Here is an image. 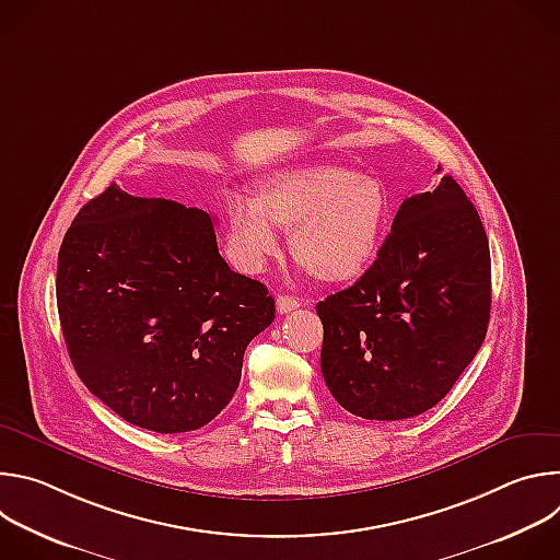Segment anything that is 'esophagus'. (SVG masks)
Wrapping results in <instances>:
<instances>
[{
	"mask_svg": "<svg viewBox=\"0 0 560 560\" xmlns=\"http://www.w3.org/2000/svg\"><path fill=\"white\" fill-rule=\"evenodd\" d=\"M301 305V301L296 296H288V294H279L277 296V310L281 314H288L290 310H296Z\"/></svg>",
	"mask_w": 560,
	"mask_h": 560,
	"instance_id": "34e87169",
	"label": "esophagus"
}]
</instances>
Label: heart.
<instances>
[{
    "instance_id": "obj_1",
    "label": "heart",
    "mask_w": 560,
    "mask_h": 560,
    "mask_svg": "<svg viewBox=\"0 0 560 560\" xmlns=\"http://www.w3.org/2000/svg\"><path fill=\"white\" fill-rule=\"evenodd\" d=\"M392 221L385 186L346 166L303 164L259 182L255 199L225 201L228 248L246 272H261L279 253L277 228L290 232L292 257L316 279L346 283L376 259Z\"/></svg>"
}]
</instances>
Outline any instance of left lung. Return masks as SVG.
<instances>
[{
	"instance_id": "8db88e82",
	"label": "left lung",
	"mask_w": 560,
	"mask_h": 560,
	"mask_svg": "<svg viewBox=\"0 0 560 560\" xmlns=\"http://www.w3.org/2000/svg\"><path fill=\"white\" fill-rule=\"evenodd\" d=\"M490 305L486 228L445 175L434 190L401 203L365 275L316 305L326 385L361 419L419 417L476 357Z\"/></svg>"
}]
</instances>
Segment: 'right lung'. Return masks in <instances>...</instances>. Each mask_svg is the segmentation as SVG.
<instances>
[{"label": "right lung", "instance_id": "add662e5", "mask_svg": "<svg viewBox=\"0 0 560 560\" xmlns=\"http://www.w3.org/2000/svg\"><path fill=\"white\" fill-rule=\"evenodd\" d=\"M57 310L74 372L100 401L137 428L179 434L230 404L275 299L230 270L206 210L110 184L63 236Z\"/></svg>", "mask_w": 560, "mask_h": 560}]
</instances>
